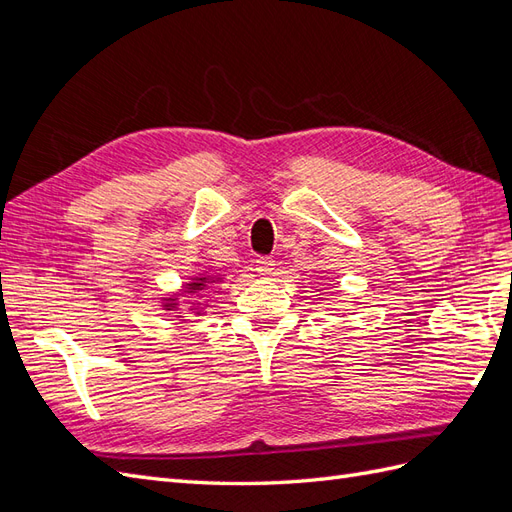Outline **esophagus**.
Masks as SVG:
<instances>
[{"label": "esophagus", "mask_w": 512, "mask_h": 512, "mask_svg": "<svg viewBox=\"0 0 512 512\" xmlns=\"http://www.w3.org/2000/svg\"><path fill=\"white\" fill-rule=\"evenodd\" d=\"M273 269H275V260H273V258L260 256V258L256 260V271H258L260 275H271Z\"/></svg>", "instance_id": "esophagus-1"}]
</instances>
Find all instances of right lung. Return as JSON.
Wrapping results in <instances>:
<instances>
[{
	"label": "right lung",
	"instance_id": "1",
	"mask_svg": "<svg viewBox=\"0 0 512 512\" xmlns=\"http://www.w3.org/2000/svg\"><path fill=\"white\" fill-rule=\"evenodd\" d=\"M218 282H222V277H220V275L200 273V275L192 277L190 284H185V286H183V290H181L179 294H170V297L162 299V301H164V303H162V307L166 309V312H177V309H179V297H183V294H194L196 301H192V303H190V305H192L190 309H194V314H196V316H200V314L205 312L203 303H200V297H205V292H209V288H211L213 284H218ZM188 301H190V299H188ZM177 314H181V312H177ZM177 318H183V316H177Z\"/></svg>",
	"mask_w": 512,
	"mask_h": 512
}]
</instances>
